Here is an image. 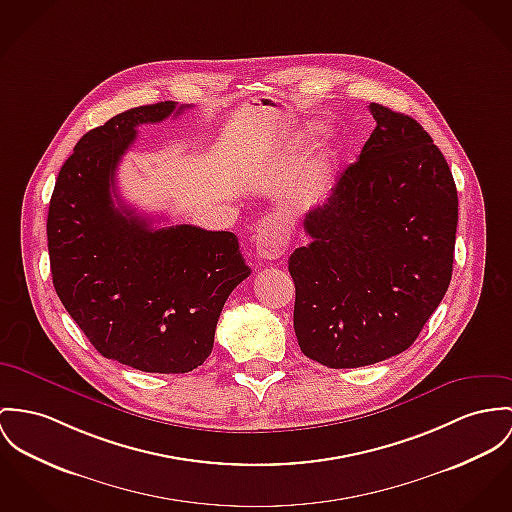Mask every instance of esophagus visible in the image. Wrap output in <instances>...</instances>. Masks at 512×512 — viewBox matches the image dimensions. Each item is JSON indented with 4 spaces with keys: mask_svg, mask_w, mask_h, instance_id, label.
Wrapping results in <instances>:
<instances>
[{
    "mask_svg": "<svg viewBox=\"0 0 512 512\" xmlns=\"http://www.w3.org/2000/svg\"><path fill=\"white\" fill-rule=\"evenodd\" d=\"M290 241V232L286 226L276 222L275 218H267L259 224L255 236V251L265 261H275L284 255Z\"/></svg>",
    "mask_w": 512,
    "mask_h": 512,
    "instance_id": "1",
    "label": "esophagus"
}]
</instances>
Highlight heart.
I'll list each match as a JSON object with an SVG mask.
<instances>
[{
	"mask_svg": "<svg viewBox=\"0 0 512 512\" xmlns=\"http://www.w3.org/2000/svg\"><path fill=\"white\" fill-rule=\"evenodd\" d=\"M323 134H325V128H323L321 124H314V126H310V128H308V132L304 134V138L314 140V138H321Z\"/></svg>",
	"mask_w": 512,
	"mask_h": 512,
	"instance_id": "b5f03b06",
	"label": "heart"
}]
</instances>
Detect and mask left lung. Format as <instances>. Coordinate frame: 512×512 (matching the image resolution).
I'll return each mask as SVG.
<instances>
[{
    "mask_svg": "<svg viewBox=\"0 0 512 512\" xmlns=\"http://www.w3.org/2000/svg\"><path fill=\"white\" fill-rule=\"evenodd\" d=\"M376 128L329 198L306 214L310 243L288 259L302 353L358 368L403 353L442 302L458 193L415 118L370 103Z\"/></svg>",
    "mask_w": 512,
    "mask_h": 512,
    "instance_id": "obj_1",
    "label": "left lung"
}]
</instances>
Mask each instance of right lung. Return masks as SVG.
Here are the masks:
<instances>
[{
	"mask_svg": "<svg viewBox=\"0 0 512 512\" xmlns=\"http://www.w3.org/2000/svg\"><path fill=\"white\" fill-rule=\"evenodd\" d=\"M173 101L134 107L89 130L62 165L46 236L56 294L105 358L185 374L212 353L222 308L251 269L232 232L152 220L115 204L117 167L136 128L183 113Z\"/></svg>",
	"mask_w": 512,
	"mask_h": 512,
	"instance_id": "1",
	"label": "right lung"
}]
</instances>
